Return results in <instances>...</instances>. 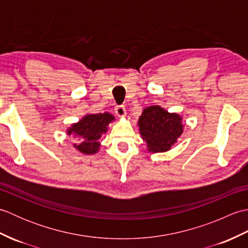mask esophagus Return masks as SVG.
Returning a JSON list of instances; mask_svg holds the SVG:
<instances>
[{
  "instance_id": "esophagus-1",
  "label": "esophagus",
  "mask_w": 248,
  "mask_h": 248,
  "mask_svg": "<svg viewBox=\"0 0 248 248\" xmlns=\"http://www.w3.org/2000/svg\"><path fill=\"white\" fill-rule=\"evenodd\" d=\"M115 113L116 115L118 116V117H124L125 115H127V112H125V108L124 107H123V105H118V107L115 108Z\"/></svg>"
}]
</instances>
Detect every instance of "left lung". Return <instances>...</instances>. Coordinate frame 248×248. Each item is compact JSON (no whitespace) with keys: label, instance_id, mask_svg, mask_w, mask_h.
<instances>
[{"label":"left lung","instance_id":"1","mask_svg":"<svg viewBox=\"0 0 248 248\" xmlns=\"http://www.w3.org/2000/svg\"><path fill=\"white\" fill-rule=\"evenodd\" d=\"M138 124L147 149L154 154L170 150L183 133L184 128L180 115L167 112L160 105L144 108Z\"/></svg>","mask_w":248,"mask_h":248}]
</instances>
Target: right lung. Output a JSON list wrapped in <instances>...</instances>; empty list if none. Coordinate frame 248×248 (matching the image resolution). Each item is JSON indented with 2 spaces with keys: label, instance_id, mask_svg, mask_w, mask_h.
I'll return each instance as SVG.
<instances>
[{
  "label": "right lung",
  "instance_id": "right-lung-1",
  "mask_svg": "<svg viewBox=\"0 0 248 248\" xmlns=\"http://www.w3.org/2000/svg\"><path fill=\"white\" fill-rule=\"evenodd\" d=\"M115 117L108 112L99 114H87L76 124L67 129V134L78 139V144L73 147L84 155H94L100 150V141L102 134L107 133L108 124Z\"/></svg>",
  "mask_w": 248,
  "mask_h": 248
}]
</instances>
